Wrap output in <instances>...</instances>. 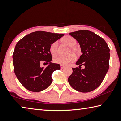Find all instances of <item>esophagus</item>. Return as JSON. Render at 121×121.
Segmentation results:
<instances>
[{
	"label": "esophagus",
	"mask_w": 121,
	"mask_h": 121,
	"mask_svg": "<svg viewBox=\"0 0 121 121\" xmlns=\"http://www.w3.org/2000/svg\"><path fill=\"white\" fill-rule=\"evenodd\" d=\"M60 68L62 69H63L64 68H65V66H64V65H60Z\"/></svg>",
	"instance_id": "1"
}]
</instances>
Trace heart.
Segmentation results:
<instances>
[{
    "instance_id": "1",
    "label": "heart",
    "mask_w": 121,
    "mask_h": 121,
    "mask_svg": "<svg viewBox=\"0 0 121 121\" xmlns=\"http://www.w3.org/2000/svg\"><path fill=\"white\" fill-rule=\"evenodd\" d=\"M63 41L66 43L67 45L72 47L74 46L76 43V40L73 37L71 36L67 35L65 36L63 38ZM57 41H55L52 43L50 48L49 51L51 55L52 56H55L57 54ZM72 49L74 50L75 49L74 48H72ZM76 59V57L74 54H71L69 55H67V56H59L54 59V62L56 64L63 65H67L69 64L70 63L74 62Z\"/></svg>"
}]
</instances>
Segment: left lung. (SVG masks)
Wrapping results in <instances>:
<instances>
[{
	"instance_id": "left-lung-1",
	"label": "left lung",
	"mask_w": 121,
	"mask_h": 121,
	"mask_svg": "<svg viewBox=\"0 0 121 121\" xmlns=\"http://www.w3.org/2000/svg\"><path fill=\"white\" fill-rule=\"evenodd\" d=\"M69 35L79 42L82 53L76 64L85 68H72L69 83L79 92L92 91L100 85L108 70L110 49L104 39L93 32L79 30Z\"/></svg>"
}]
</instances>
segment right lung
Here are the masks:
<instances>
[{
  "mask_svg": "<svg viewBox=\"0 0 121 121\" xmlns=\"http://www.w3.org/2000/svg\"><path fill=\"white\" fill-rule=\"evenodd\" d=\"M64 35L38 31L29 34L16 44L13 54L14 72L20 83L27 90L40 92L52 81L54 71L60 69L58 64L51 63L49 48L52 43ZM41 60L50 64L45 69L39 66Z\"/></svg>",
  "mask_w": 121,
  "mask_h": 121,
  "instance_id": "obj_1",
  "label": "right lung"
}]
</instances>
